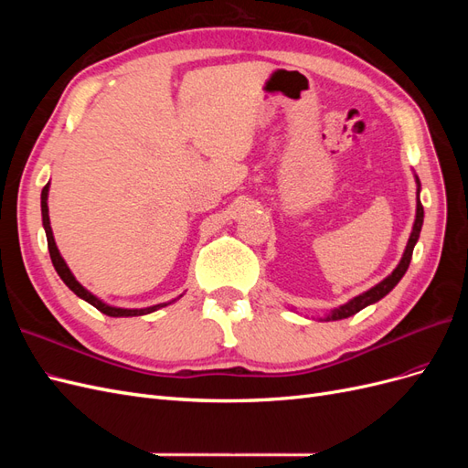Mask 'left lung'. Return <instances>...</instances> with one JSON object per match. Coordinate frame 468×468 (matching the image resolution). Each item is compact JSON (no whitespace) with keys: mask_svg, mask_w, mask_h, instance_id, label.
Returning a JSON list of instances; mask_svg holds the SVG:
<instances>
[{"mask_svg":"<svg viewBox=\"0 0 468 468\" xmlns=\"http://www.w3.org/2000/svg\"><path fill=\"white\" fill-rule=\"evenodd\" d=\"M416 183H418V205H416V220H414V229H412V234H410V239L406 244V250H404V256L399 263V267L394 269V271L387 277L382 279L378 285H375L373 289H369L367 292L356 296V299H351L349 303H346L344 306H339L335 310H332V314H328V318L325 320H344V318H349L353 314H357L359 310H363L365 306H369L377 301H380L382 296H387L396 285H399V281L404 277L406 269L410 265V260H412V251H414V246L418 242L420 238V232H421V224H423V207H421V201H420V179L416 177Z\"/></svg>","mask_w":468,"mask_h":468,"instance_id":"1","label":"left lung"}]
</instances>
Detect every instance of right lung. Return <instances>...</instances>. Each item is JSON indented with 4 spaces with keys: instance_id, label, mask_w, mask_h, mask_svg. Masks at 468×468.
Returning <instances> with one entry per match:
<instances>
[{
    "instance_id": "add662e5",
    "label": "right lung",
    "mask_w": 468,
    "mask_h": 468,
    "mask_svg": "<svg viewBox=\"0 0 468 468\" xmlns=\"http://www.w3.org/2000/svg\"><path fill=\"white\" fill-rule=\"evenodd\" d=\"M48 183L45 186V189H42L40 193V210H42V226H45V232H47V242H48V251H50V260H52V265L56 269V273L60 275V279L66 282L69 291H74L80 299H83L86 303H90L91 306H95L99 313H103L107 316H115V318H121V316H144V314H150L154 313V310H158L162 306H167L172 303H164V304H154V306H148V308H117V306H109L105 304L103 301H99L95 294H91L88 289H83L80 282L76 281V277L72 275V271H69V267L66 265V261L62 260L58 248H56V242H54V236H52V229H50V218H48Z\"/></svg>"
}]
</instances>
